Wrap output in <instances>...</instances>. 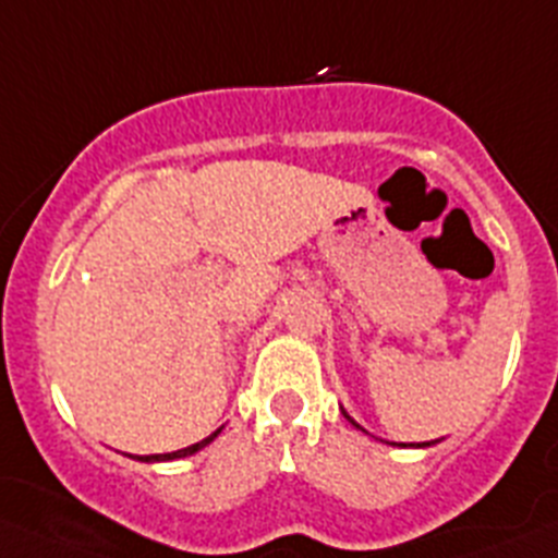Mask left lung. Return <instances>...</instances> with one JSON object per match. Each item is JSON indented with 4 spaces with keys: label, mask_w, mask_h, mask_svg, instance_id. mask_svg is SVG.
<instances>
[{
    "label": "left lung",
    "mask_w": 558,
    "mask_h": 558,
    "mask_svg": "<svg viewBox=\"0 0 558 558\" xmlns=\"http://www.w3.org/2000/svg\"><path fill=\"white\" fill-rule=\"evenodd\" d=\"M342 415H345V418H348V421H351V424H353V426H356V429H362V426H360V424H356V421H353V418H351V415H348V413H345V410H342ZM362 433H365V429H362ZM433 444H435V440H433ZM401 447H407V444H401ZM418 447H429V440H426V444H418Z\"/></svg>",
    "instance_id": "left-lung-1"
}]
</instances>
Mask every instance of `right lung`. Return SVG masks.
I'll return each mask as SVG.
<instances>
[{
    "mask_svg": "<svg viewBox=\"0 0 558 558\" xmlns=\"http://www.w3.org/2000/svg\"><path fill=\"white\" fill-rule=\"evenodd\" d=\"M219 433H221V426L213 435H207L205 440H198V444H193V447H187V449H177V452H168V454H137V458H134V460H143V463H159V460L187 458V454H196L198 449H205L213 438H219Z\"/></svg>",
    "mask_w": 558,
    "mask_h": 558,
    "instance_id": "1",
    "label": "right lung"
}]
</instances>
